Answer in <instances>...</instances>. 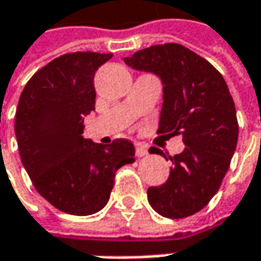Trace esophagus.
Returning a JSON list of instances; mask_svg holds the SVG:
<instances>
[{
    "label": "esophagus",
    "instance_id": "1",
    "mask_svg": "<svg viewBox=\"0 0 261 261\" xmlns=\"http://www.w3.org/2000/svg\"><path fill=\"white\" fill-rule=\"evenodd\" d=\"M135 154L137 157H145L148 154V148L142 144H137V150H135Z\"/></svg>",
    "mask_w": 261,
    "mask_h": 261
}]
</instances>
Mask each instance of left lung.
I'll list each match as a JSON object with an SVG mask.
<instances>
[{"label":"left lung","instance_id":"obj_1","mask_svg":"<svg viewBox=\"0 0 261 261\" xmlns=\"http://www.w3.org/2000/svg\"><path fill=\"white\" fill-rule=\"evenodd\" d=\"M124 63L162 79L157 134L180 135L187 147L170 157L169 179L147 191L151 207L169 219L195 215L219 191L237 148L238 120L228 85L207 60L180 44L139 49Z\"/></svg>","mask_w":261,"mask_h":261}]
</instances>
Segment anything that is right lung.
<instances>
[{
	"instance_id": "obj_1",
	"label": "right lung",
	"mask_w": 261,
	"mask_h": 261,
	"mask_svg": "<svg viewBox=\"0 0 261 261\" xmlns=\"http://www.w3.org/2000/svg\"><path fill=\"white\" fill-rule=\"evenodd\" d=\"M111 54L60 56L33 74L16 110L20 159L35 189L60 212L88 216L110 198L117 169L135 162L127 139H85L84 117L95 110L94 76Z\"/></svg>"
}]
</instances>
